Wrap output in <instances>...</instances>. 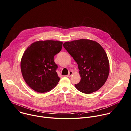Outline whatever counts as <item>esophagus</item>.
<instances>
[{
  "instance_id": "obj_1",
  "label": "esophagus",
  "mask_w": 131,
  "mask_h": 131,
  "mask_svg": "<svg viewBox=\"0 0 131 131\" xmlns=\"http://www.w3.org/2000/svg\"><path fill=\"white\" fill-rule=\"evenodd\" d=\"M72 74H73V72H72V71H70L69 73V74H68V75H67V76L68 77H71V76H72Z\"/></svg>"
}]
</instances>
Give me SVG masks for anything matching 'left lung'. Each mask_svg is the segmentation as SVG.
I'll use <instances>...</instances> for the list:
<instances>
[{"mask_svg":"<svg viewBox=\"0 0 131 131\" xmlns=\"http://www.w3.org/2000/svg\"><path fill=\"white\" fill-rule=\"evenodd\" d=\"M63 47L77 62L81 77L76 88L85 94L98 91L106 82L110 64L106 52L96 41L81 39L66 42Z\"/></svg>","mask_w":131,"mask_h":131,"instance_id":"left-lung-1","label":"left lung"}]
</instances>
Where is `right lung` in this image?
<instances>
[{
  "mask_svg": "<svg viewBox=\"0 0 131 131\" xmlns=\"http://www.w3.org/2000/svg\"><path fill=\"white\" fill-rule=\"evenodd\" d=\"M62 42L55 40L38 41L28 47L22 57L20 68L27 84L36 92L50 91L60 78L54 57L61 50Z\"/></svg>",
  "mask_w": 131,
  "mask_h": 131,
  "instance_id": "obj_1",
  "label": "right lung"
}]
</instances>
